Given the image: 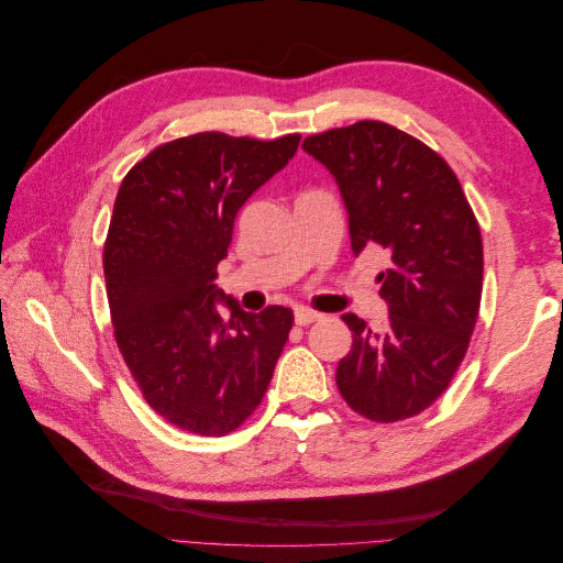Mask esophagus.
<instances>
[{"mask_svg": "<svg viewBox=\"0 0 563 563\" xmlns=\"http://www.w3.org/2000/svg\"><path fill=\"white\" fill-rule=\"evenodd\" d=\"M319 317H321V314L314 312V310H305V308L296 310V323H298V327H310V323L317 321Z\"/></svg>", "mask_w": 563, "mask_h": 563, "instance_id": "obj_1", "label": "esophagus"}]
</instances>
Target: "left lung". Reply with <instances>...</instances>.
<instances>
[{"label": "left lung", "instance_id": "1", "mask_svg": "<svg viewBox=\"0 0 563 563\" xmlns=\"http://www.w3.org/2000/svg\"><path fill=\"white\" fill-rule=\"evenodd\" d=\"M302 150L340 187L352 251L380 249L389 261L378 275L385 329L343 314L352 350L335 371L340 395L373 422L413 418L444 395L465 360L484 284L479 223L453 168L385 122L323 131Z\"/></svg>", "mask_w": 563, "mask_h": 563}]
</instances>
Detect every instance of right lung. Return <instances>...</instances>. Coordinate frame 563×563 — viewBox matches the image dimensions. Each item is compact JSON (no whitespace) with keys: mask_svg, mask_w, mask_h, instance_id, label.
Returning a JSON list of instances; mask_svg holds the SVG:
<instances>
[{"mask_svg":"<svg viewBox=\"0 0 563 563\" xmlns=\"http://www.w3.org/2000/svg\"><path fill=\"white\" fill-rule=\"evenodd\" d=\"M298 143V133L185 135L152 150L119 187L103 249L114 340L145 401L180 430L230 434L258 408L275 373L294 312L282 305L244 312L213 279L236 211Z\"/></svg>","mask_w":563,"mask_h":563,"instance_id":"obj_1","label":"right lung"}]
</instances>
